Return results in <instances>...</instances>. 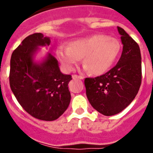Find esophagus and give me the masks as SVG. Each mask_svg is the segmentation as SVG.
<instances>
[{
	"instance_id": "obj_1",
	"label": "esophagus",
	"mask_w": 153,
	"mask_h": 153,
	"mask_svg": "<svg viewBox=\"0 0 153 153\" xmlns=\"http://www.w3.org/2000/svg\"><path fill=\"white\" fill-rule=\"evenodd\" d=\"M72 78H73V79H81V80H83V79H84V77L81 76V75H74L73 76H72Z\"/></svg>"
}]
</instances>
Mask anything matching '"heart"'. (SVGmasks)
<instances>
[{
    "label": "heart",
    "mask_w": 153,
    "mask_h": 153,
    "mask_svg": "<svg viewBox=\"0 0 153 153\" xmlns=\"http://www.w3.org/2000/svg\"><path fill=\"white\" fill-rule=\"evenodd\" d=\"M121 47L115 38L98 34L72 41L69 47H59L57 56L67 71L73 70L83 58L84 69L92 75H99L112 67Z\"/></svg>",
    "instance_id": "heart-1"
}]
</instances>
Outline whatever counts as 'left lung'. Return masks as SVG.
I'll return each mask as SVG.
<instances>
[{
  "label": "left lung",
  "mask_w": 153,
  "mask_h": 153,
  "mask_svg": "<svg viewBox=\"0 0 153 153\" xmlns=\"http://www.w3.org/2000/svg\"><path fill=\"white\" fill-rule=\"evenodd\" d=\"M123 51L118 64L101 76L84 80L92 107L110 116L124 110L135 98L141 84V56L138 44L118 27Z\"/></svg>",
  "instance_id": "1"
}]
</instances>
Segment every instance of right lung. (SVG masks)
I'll list each match as a JSON object with an SVG mask.
<instances>
[{
  "instance_id": "add662e5",
  "label": "right lung",
  "mask_w": 153,
  "mask_h": 153,
  "mask_svg": "<svg viewBox=\"0 0 153 153\" xmlns=\"http://www.w3.org/2000/svg\"><path fill=\"white\" fill-rule=\"evenodd\" d=\"M50 42L42 33L27 37L12 52L10 72V87L18 103L32 117L49 121L67 110L71 100L68 84L72 80L60 71L52 54L41 62L34 60L39 47Z\"/></svg>"
}]
</instances>
